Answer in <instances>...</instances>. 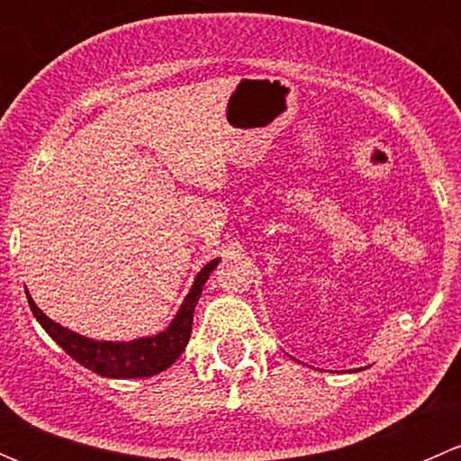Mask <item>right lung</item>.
I'll return each mask as SVG.
<instances>
[{
  "label": "right lung",
  "instance_id": "add662e5",
  "mask_svg": "<svg viewBox=\"0 0 461 461\" xmlns=\"http://www.w3.org/2000/svg\"><path fill=\"white\" fill-rule=\"evenodd\" d=\"M218 265V258L207 263L198 272L196 281H194L192 290L185 296V303L180 305L178 314L171 321L169 328L165 332L156 334V337L136 339L129 343H113V341H93V339L82 337V334L71 332V330L62 328L59 323L50 321L35 305L31 294L26 292L29 299L31 312L40 321L41 328L49 332V337L64 348L67 355H71L77 364L85 368L93 370L95 375L111 376V379H136V376H151L169 368L183 350L187 348L189 337H192V323H194V310H196L198 299H201L203 285L207 283L212 269Z\"/></svg>",
  "mask_w": 461,
  "mask_h": 461
}]
</instances>
